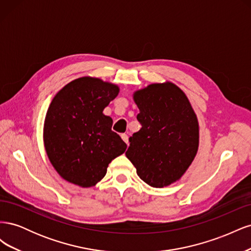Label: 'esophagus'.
<instances>
[{
    "label": "esophagus",
    "mask_w": 251,
    "mask_h": 251,
    "mask_svg": "<svg viewBox=\"0 0 251 251\" xmlns=\"http://www.w3.org/2000/svg\"><path fill=\"white\" fill-rule=\"evenodd\" d=\"M121 139H123L126 144H128V137H127V135H126V134L121 135Z\"/></svg>",
    "instance_id": "1"
}]
</instances>
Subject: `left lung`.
<instances>
[{"instance_id": "8db88e82", "label": "left lung", "mask_w": 251, "mask_h": 251, "mask_svg": "<svg viewBox=\"0 0 251 251\" xmlns=\"http://www.w3.org/2000/svg\"><path fill=\"white\" fill-rule=\"evenodd\" d=\"M141 128L130 137L126 158L151 187L181 179L199 148V123L187 96L171 81L135 91Z\"/></svg>"}]
</instances>
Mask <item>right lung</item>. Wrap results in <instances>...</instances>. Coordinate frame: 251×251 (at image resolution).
Segmentation results:
<instances>
[{"instance_id": "obj_1", "label": "right lung", "mask_w": 251, "mask_h": 251, "mask_svg": "<svg viewBox=\"0 0 251 251\" xmlns=\"http://www.w3.org/2000/svg\"><path fill=\"white\" fill-rule=\"evenodd\" d=\"M119 93L115 83L83 76L60 89L49 105L43 139L49 161L59 176L80 187H92L107 174L126 144L111 130L103 109Z\"/></svg>"}]
</instances>
